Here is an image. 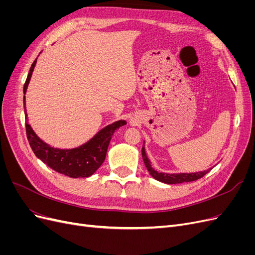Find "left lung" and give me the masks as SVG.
Instances as JSON below:
<instances>
[{
  "mask_svg": "<svg viewBox=\"0 0 255 255\" xmlns=\"http://www.w3.org/2000/svg\"><path fill=\"white\" fill-rule=\"evenodd\" d=\"M141 154H142V159L144 161V165L148 169L149 173L152 175V177L154 179L165 183V184H181V183H186V182H192L201 179L202 176H204L207 172H210V170L212 168L207 169L206 171H199V172H195V173H165V172H158L156 171L155 169L152 168L151 161L146 156L145 153V149H144V144L142 146L141 150Z\"/></svg>",
  "mask_w": 255,
  "mask_h": 255,
  "instance_id": "8db88e82",
  "label": "left lung"
}]
</instances>
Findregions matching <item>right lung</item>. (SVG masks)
<instances>
[{"label": "right lung", "mask_w": 255, "mask_h": 255, "mask_svg": "<svg viewBox=\"0 0 255 255\" xmlns=\"http://www.w3.org/2000/svg\"><path fill=\"white\" fill-rule=\"evenodd\" d=\"M36 63L37 58L29 69L27 79L25 81L24 87H23L24 95L26 94L27 86L30 78H32ZM23 104H24L25 120L28 121L25 109V96L23 97ZM125 125H127L126 120L116 121L112 125L100 129L86 143L73 149L53 148V146L45 143L37 136L28 123H26L25 128L29 145L35 153V155L56 172L76 179V177H88L101 167L105 160L107 148H109L115 130Z\"/></svg>", "instance_id": "obj_1"}]
</instances>
